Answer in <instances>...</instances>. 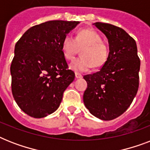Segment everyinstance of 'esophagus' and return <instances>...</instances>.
Listing matches in <instances>:
<instances>
[{"mask_svg":"<svg viewBox=\"0 0 150 150\" xmlns=\"http://www.w3.org/2000/svg\"><path fill=\"white\" fill-rule=\"evenodd\" d=\"M75 78L76 79H81V78H82V75H81V74H79V73H75Z\"/></svg>","mask_w":150,"mask_h":150,"instance_id":"esophagus-1","label":"esophagus"}]
</instances>
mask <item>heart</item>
I'll return each instance as SVG.
<instances>
[{"mask_svg":"<svg viewBox=\"0 0 150 150\" xmlns=\"http://www.w3.org/2000/svg\"><path fill=\"white\" fill-rule=\"evenodd\" d=\"M79 48H82V56L70 64L71 69L75 71H87L92 66L100 68L104 65L108 59V47L102 42L100 34L93 29H80L75 38L71 35H66L64 37L61 42V50L67 60L71 61L75 58Z\"/></svg>","mask_w":150,"mask_h":150,"instance_id":"b5f03b06","label":"heart"}]
</instances>
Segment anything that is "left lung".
Instances as JSON below:
<instances>
[{
	"label": "left lung",
	"instance_id": "left-lung-1",
	"mask_svg": "<svg viewBox=\"0 0 150 150\" xmlns=\"http://www.w3.org/2000/svg\"><path fill=\"white\" fill-rule=\"evenodd\" d=\"M93 25L108 40L110 52L99 71L83 77L87 82L83 102L93 116L110 121L123 114L136 96L140 60L135 40L124 29L103 22Z\"/></svg>",
	"mask_w": 150,
	"mask_h": 150
}]
</instances>
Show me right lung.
<instances>
[{
  "instance_id": "1",
  "label": "right lung",
  "mask_w": 150,
  "mask_h": 150,
  "mask_svg": "<svg viewBox=\"0 0 150 150\" xmlns=\"http://www.w3.org/2000/svg\"><path fill=\"white\" fill-rule=\"evenodd\" d=\"M79 22L54 20L31 27L15 47L11 64V91L22 111L35 118L54 113L75 79L61 42Z\"/></svg>"
}]
</instances>
